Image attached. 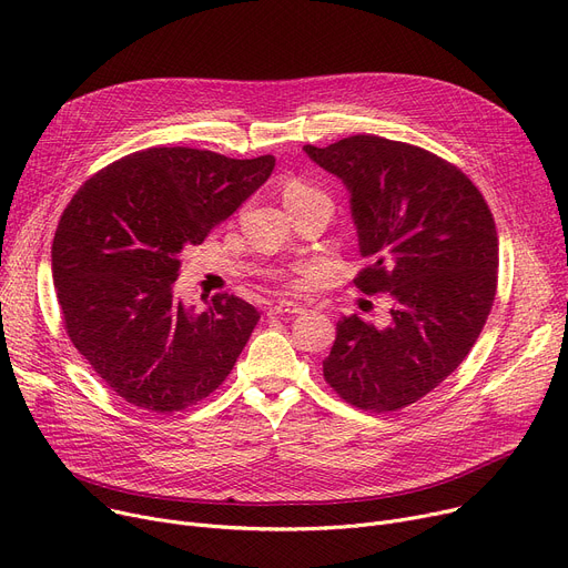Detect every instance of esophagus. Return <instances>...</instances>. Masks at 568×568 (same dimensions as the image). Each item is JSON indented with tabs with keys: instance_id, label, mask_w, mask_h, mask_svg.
I'll return each instance as SVG.
<instances>
[{
	"instance_id": "obj_1",
	"label": "esophagus",
	"mask_w": 568,
	"mask_h": 568,
	"mask_svg": "<svg viewBox=\"0 0 568 568\" xmlns=\"http://www.w3.org/2000/svg\"><path fill=\"white\" fill-rule=\"evenodd\" d=\"M304 313V306L296 302H276L268 306V315H300Z\"/></svg>"
}]
</instances>
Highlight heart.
I'll return each instance as SVG.
<instances>
[{"label":"heart","mask_w":568,"mask_h":568,"mask_svg":"<svg viewBox=\"0 0 568 568\" xmlns=\"http://www.w3.org/2000/svg\"><path fill=\"white\" fill-rule=\"evenodd\" d=\"M283 195H285L287 204L306 202V200H313V197H326L320 189H315L313 184L304 182V179H290V182L285 184V189H283ZM294 274L300 276V278H296V283L304 281L308 276V266H296Z\"/></svg>","instance_id":"1"}]
</instances>
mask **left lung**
<instances>
[{
    "label": "left lung",
    "instance_id": "1",
    "mask_svg": "<svg viewBox=\"0 0 568 568\" xmlns=\"http://www.w3.org/2000/svg\"><path fill=\"white\" fill-rule=\"evenodd\" d=\"M304 152L343 179L364 294L389 292L392 322L349 315L322 362L349 405L396 412L430 394L469 354L497 290V230L481 191L454 163L422 146L362 133Z\"/></svg>",
    "mask_w": 568,
    "mask_h": 568
}]
</instances>
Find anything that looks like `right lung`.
Listing matches in <instances>:
<instances>
[{"label": "right lung", "mask_w": 568, "mask_h": 568, "mask_svg": "<svg viewBox=\"0 0 568 568\" xmlns=\"http://www.w3.org/2000/svg\"><path fill=\"white\" fill-rule=\"evenodd\" d=\"M274 165L268 154L152 146L99 170L67 204L52 242L57 302L75 349L126 403L172 414L230 375L260 313L234 294L184 306L172 292L179 253L202 244Z\"/></svg>", "instance_id": "1"}]
</instances>
